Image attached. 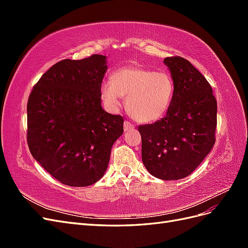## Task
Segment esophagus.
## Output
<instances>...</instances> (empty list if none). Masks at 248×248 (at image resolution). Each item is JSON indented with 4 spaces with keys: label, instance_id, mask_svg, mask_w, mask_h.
Masks as SVG:
<instances>
[{
    "label": "esophagus",
    "instance_id": "1",
    "mask_svg": "<svg viewBox=\"0 0 248 248\" xmlns=\"http://www.w3.org/2000/svg\"><path fill=\"white\" fill-rule=\"evenodd\" d=\"M133 129H134V125L133 124H131L128 121H125L124 122V130L125 131H131Z\"/></svg>",
    "mask_w": 248,
    "mask_h": 248
}]
</instances>
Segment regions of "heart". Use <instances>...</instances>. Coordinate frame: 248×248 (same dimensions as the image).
Segmentation results:
<instances>
[{
    "label": "heart",
    "instance_id": "obj_1",
    "mask_svg": "<svg viewBox=\"0 0 248 248\" xmlns=\"http://www.w3.org/2000/svg\"><path fill=\"white\" fill-rule=\"evenodd\" d=\"M101 98L112 109L126 97L128 114L140 123H153L166 116L175 93V84L167 71L140 66L122 67L101 86Z\"/></svg>",
    "mask_w": 248,
    "mask_h": 248
}]
</instances>
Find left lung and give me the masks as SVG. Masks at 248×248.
Listing matches in <instances>:
<instances>
[{
  "label": "left lung",
  "instance_id": "8db88e82",
  "mask_svg": "<svg viewBox=\"0 0 248 248\" xmlns=\"http://www.w3.org/2000/svg\"><path fill=\"white\" fill-rule=\"evenodd\" d=\"M175 93L161 120L139 126L141 159L152 176L179 180L189 176L215 142L217 102L204 76L181 57L164 59Z\"/></svg>",
  "mask_w": 248,
  "mask_h": 248
}]
</instances>
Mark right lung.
Masks as SVG:
<instances>
[{
  "instance_id": "right-lung-1",
  "label": "right lung",
  "mask_w": 248,
  "mask_h": 248,
  "mask_svg": "<svg viewBox=\"0 0 248 248\" xmlns=\"http://www.w3.org/2000/svg\"><path fill=\"white\" fill-rule=\"evenodd\" d=\"M106 56L63 60L30 94L28 145L40 166L61 183L85 187L108 170L111 147L122 136V116L101 107Z\"/></svg>"
}]
</instances>
